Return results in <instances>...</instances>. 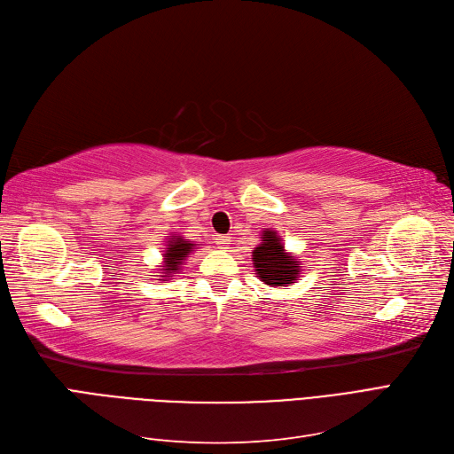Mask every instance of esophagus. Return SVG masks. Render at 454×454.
Here are the masks:
<instances>
[{"instance_id": "esophagus-1", "label": "esophagus", "mask_w": 454, "mask_h": 454, "mask_svg": "<svg viewBox=\"0 0 454 454\" xmlns=\"http://www.w3.org/2000/svg\"><path fill=\"white\" fill-rule=\"evenodd\" d=\"M230 241H231V239H230L228 236H218V238L215 239L216 247H218V248H223V250H224V248H230Z\"/></svg>"}]
</instances>
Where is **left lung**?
I'll list each match as a JSON object with an SVG mask.
<instances>
[{
  "label": "left lung",
  "mask_w": 454,
  "mask_h": 454,
  "mask_svg": "<svg viewBox=\"0 0 454 454\" xmlns=\"http://www.w3.org/2000/svg\"><path fill=\"white\" fill-rule=\"evenodd\" d=\"M253 262L256 275L267 286H292L301 273V263L284 250L277 231L270 228L263 231L262 243L253 250Z\"/></svg>",
  "instance_id": "obj_1"
}]
</instances>
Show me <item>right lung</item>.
Instances as JSON below:
<instances>
[{"mask_svg":"<svg viewBox=\"0 0 454 454\" xmlns=\"http://www.w3.org/2000/svg\"><path fill=\"white\" fill-rule=\"evenodd\" d=\"M192 248H194L192 241L183 239L181 236H172L170 241H168L164 254H162V258H164V263L160 265L162 267V275H160L162 278H159V280L174 277L179 267L183 265V260L191 254Z\"/></svg>","mask_w":454,"mask_h":454,"instance_id":"obj_1","label":"right lung"}]
</instances>
